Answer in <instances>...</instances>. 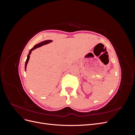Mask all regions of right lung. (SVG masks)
<instances>
[{
	"label": "right lung",
	"mask_w": 135,
	"mask_h": 135,
	"mask_svg": "<svg viewBox=\"0 0 135 135\" xmlns=\"http://www.w3.org/2000/svg\"><path fill=\"white\" fill-rule=\"evenodd\" d=\"M52 42V40H44V41H43V42H40V43H38V44H37L35 45V46H34V47L31 49V50H30V51H29V53H28V55H27V59H26V60L25 65V71L26 70V66H27V63H28V60H29V59H30V54H31V51L34 50L35 49H36V48H39V47H41V46H44V45H45V44H48V43H51Z\"/></svg>",
	"instance_id": "1"
}]
</instances>
